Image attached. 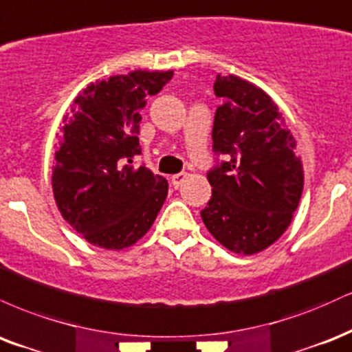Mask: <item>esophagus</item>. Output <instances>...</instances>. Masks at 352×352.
I'll use <instances>...</instances> for the list:
<instances>
[{
	"mask_svg": "<svg viewBox=\"0 0 352 352\" xmlns=\"http://www.w3.org/2000/svg\"><path fill=\"white\" fill-rule=\"evenodd\" d=\"M186 173H177V175H175L171 177V183H173V186H175V188H179L181 184L184 183V179H186Z\"/></svg>",
	"mask_w": 352,
	"mask_h": 352,
	"instance_id": "obj_1",
	"label": "esophagus"
}]
</instances>
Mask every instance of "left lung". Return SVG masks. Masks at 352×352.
Masks as SVG:
<instances>
[{
	"label": "left lung",
	"instance_id": "obj_1",
	"mask_svg": "<svg viewBox=\"0 0 352 352\" xmlns=\"http://www.w3.org/2000/svg\"><path fill=\"white\" fill-rule=\"evenodd\" d=\"M214 92L224 103L214 118L212 148L230 160L208 175L212 197L201 217L227 250L254 255L292 224L303 192V164L265 90L230 74L216 77Z\"/></svg>",
	"mask_w": 352,
	"mask_h": 352
}]
</instances>
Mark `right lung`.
<instances>
[{
  "instance_id": "1",
  "label": "right lung",
  "mask_w": 352,
  "mask_h": 352,
  "mask_svg": "<svg viewBox=\"0 0 352 352\" xmlns=\"http://www.w3.org/2000/svg\"><path fill=\"white\" fill-rule=\"evenodd\" d=\"M171 77L173 70L138 69L92 82L64 117L54 153V199L64 221L95 247L133 245L166 201V179L131 163L142 153L138 133L146 97Z\"/></svg>"
}]
</instances>
